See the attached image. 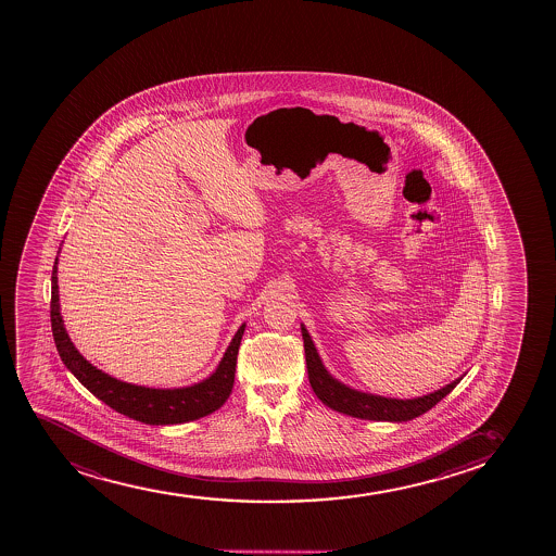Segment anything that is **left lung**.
<instances>
[{
  "label": "left lung",
  "instance_id": "1",
  "mask_svg": "<svg viewBox=\"0 0 556 556\" xmlns=\"http://www.w3.org/2000/svg\"><path fill=\"white\" fill-rule=\"evenodd\" d=\"M302 339H304V351H306L307 377L312 383L315 395L319 396L323 404L328 408L336 409L339 414L351 415L357 419H369V421H409L430 408H434L441 399L451 393L458 386L459 380L448 383L445 388L419 396V399H386V396L369 395L362 391L351 390L336 378L328 375L325 365L320 362L319 354L315 351L312 338L306 328L302 326Z\"/></svg>",
  "mask_w": 556,
  "mask_h": 556
}]
</instances>
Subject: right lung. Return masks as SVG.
<instances>
[{"instance_id": "add662e5", "label": "right lung", "mask_w": 556, "mask_h": 556, "mask_svg": "<svg viewBox=\"0 0 556 556\" xmlns=\"http://www.w3.org/2000/svg\"><path fill=\"white\" fill-rule=\"evenodd\" d=\"M50 307L51 332L64 365L92 395L118 414L128 415L135 421L147 425H179L213 414L228 401L236 378L237 354L244 325L237 330L236 338L231 339L217 370L210 378H205L204 382L179 390H152L109 377L94 365H90L76 351V346L72 345L71 338L64 330L63 317L59 313L58 260L51 270Z\"/></svg>"}]
</instances>
